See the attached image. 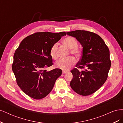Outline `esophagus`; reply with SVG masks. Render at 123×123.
I'll use <instances>...</instances> for the list:
<instances>
[{
	"label": "esophagus",
	"instance_id": "esophagus-1",
	"mask_svg": "<svg viewBox=\"0 0 123 123\" xmlns=\"http://www.w3.org/2000/svg\"><path fill=\"white\" fill-rule=\"evenodd\" d=\"M66 73H67V71H62V74H65Z\"/></svg>",
	"mask_w": 123,
	"mask_h": 123
}]
</instances>
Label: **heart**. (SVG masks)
Here are the masks:
<instances>
[{
    "mask_svg": "<svg viewBox=\"0 0 123 123\" xmlns=\"http://www.w3.org/2000/svg\"><path fill=\"white\" fill-rule=\"evenodd\" d=\"M63 43L69 49H71L70 53L74 55L75 56L79 57L81 55V50L78 48V43L76 39L72 36H68L66 37ZM57 43H55L51 47L50 54L51 57L54 59L57 58ZM76 61L73 57L70 56L65 59H61L58 61L55 64V67L57 68L61 69L63 70H68L71 67L75 64Z\"/></svg>",
    "mask_w": 123,
    "mask_h": 123,
    "instance_id": "heart-1",
    "label": "heart"
}]
</instances>
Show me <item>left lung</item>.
Here are the masks:
<instances>
[{
  "label": "left lung",
  "instance_id": "1",
  "mask_svg": "<svg viewBox=\"0 0 123 123\" xmlns=\"http://www.w3.org/2000/svg\"><path fill=\"white\" fill-rule=\"evenodd\" d=\"M67 34L76 38L83 47L81 59L71 71L73 79L70 86L77 94H92L106 81L111 67L109 50L100 37L93 32L75 30Z\"/></svg>",
  "mask_w": 123,
  "mask_h": 123
}]
</instances>
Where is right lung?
I'll return each mask as SVG.
<instances>
[{"mask_svg": "<svg viewBox=\"0 0 123 123\" xmlns=\"http://www.w3.org/2000/svg\"><path fill=\"white\" fill-rule=\"evenodd\" d=\"M66 32H36L24 39L14 54L12 70L18 86L35 99L49 94L62 75L60 69L43 70L53 65L50 51Z\"/></svg>", "mask_w": 123, "mask_h": 123, "instance_id": "1", "label": "right lung"}]
</instances>
